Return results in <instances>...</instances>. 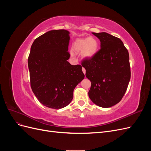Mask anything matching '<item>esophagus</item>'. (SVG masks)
I'll use <instances>...</instances> for the list:
<instances>
[{"instance_id":"1","label":"esophagus","mask_w":151,"mask_h":151,"mask_svg":"<svg viewBox=\"0 0 151 151\" xmlns=\"http://www.w3.org/2000/svg\"><path fill=\"white\" fill-rule=\"evenodd\" d=\"M82 70H83V73L85 74H86V69H85V68H82Z\"/></svg>"}]
</instances>
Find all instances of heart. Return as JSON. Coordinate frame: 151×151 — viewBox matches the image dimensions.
I'll return each instance as SVG.
<instances>
[{"mask_svg":"<svg viewBox=\"0 0 151 151\" xmlns=\"http://www.w3.org/2000/svg\"><path fill=\"white\" fill-rule=\"evenodd\" d=\"M99 44L96 39L93 37L80 38L75 41L73 48L76 52H82L83 57L92 58L98 51Z\"/></svg>","mask_w":151,"mask_h":151,"instance_id":"heart-1","label":"heart"}]
</instances>
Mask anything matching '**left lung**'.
<instances>
[{
	"label": "left lung",
	"mask_w": 151,
	"mask_h": 151,
	"mask_svg": "<svg viewBox=\"0 0 151 151\" xmlns=\"http://www.w3.org/2000/svg\"><path fill=\"white\" fill-rule=\"evenodd\" d=\"M101 42V48L81 65L91 86L89 97L94 104L109 108L119 103L130 79L129 54L122 41L107 33H93Z\"/></svg>",
	"instance_id": "obj_1"
}]
</instances>
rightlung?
I'll list each match as a JSON object with an SVG mask.
<instances>
[{"label":"right lung","instance_id":"1","mask_svg":"<svg viewBox=\"0 0 151 151\" xmlns=\"http://www.w3.org/2000/svg\"><path fill=\"white\" fill-rule=\"evenodd\" d=\"M69 40L68 31L52 30L31 45L28 60L31 88L38 101L50 108L67 106L76 86L84 78L82 66L67 61Z\"/></svg>","mask_w":151,"mask_h":151}]
</instances>
